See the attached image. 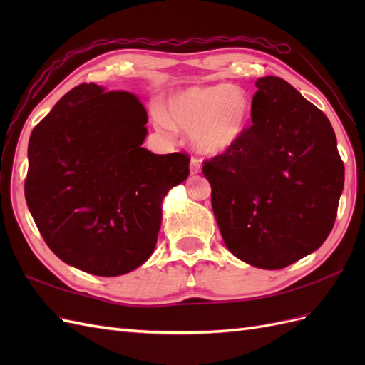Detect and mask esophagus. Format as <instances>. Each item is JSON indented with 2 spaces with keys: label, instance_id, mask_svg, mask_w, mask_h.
Segmentation results:
<instances>
[{
  "label": "esophagus",
  "instance_id": "obj_1",
  "mask_svg": "<svg viewBox=\"0 0 365 365\" xmlns=\"http://www.w3.org/2000/svg\"><path fill=\"white\" fill-rule=\"evenodd\" d=\"M190 173L192 175L201 173V163H200V160H196V158L190 160Z\"/></svg>",
  "mask_w": 365,
  "mask_h": 365
}]
</instances>
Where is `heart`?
Returning a JSON list of instances; mask_svg holds the SVG:
<instances>
[{"instance_id": "1", "label": "heart", "mask_w": 365, "mask_h": 365, "mask_svg": "<svg viewBox=\"0 0 365 365\" xmlns=\"http://www.w3.org/2000/svg\"><path fill=\"white\" fill-rule=\"evenodd\" d=\"M250 118V97L228 83L185 88L168 98L165 113L153 109V123L160 130L190 132L195 149L212 157L224 155L244 140Z\"/></svg>"}]
</instances>
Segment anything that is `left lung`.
<instances>
[{"instance_id": "8db88e82", "label": "left lung", "mask_w": 365, "mask_h": 365, "mask_svg": "<svg viewBox=\"0 0 365 365\" xmlns=\"http://www.w3.org/2000/svg\"><path fill=\"white\" fill-rule=\"evenodd\" d=\"M256 86L244 140L202 172L227 248L251 267L282 269L332 231L344 164L315 105L280 77H260Z\"/></svg>"}]
</instances>
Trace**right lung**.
Segmentation results:
<instances>
[{
	"label": "right lung",
	"instance_id": "add662e5",
	"mask_svg": "<svg viewBox=\"0 0 365 365\" xmlns=\"http://www.w3.org/2000/svg\"><path fill=\"white\" fill-rule=\"evenodd\" d=\"M148 113L128 91L73 88L33 129L26 201L46 244L101 277L137 269L153 252L161 205L190 158L141 148Z\"/></svg>",
	"mask_w": 365,
	"mask_h": 365
}]
</instances>
